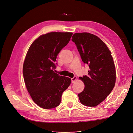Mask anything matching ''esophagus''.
<instances>
[{"label": "esophagus", "instance_id": "1", "mask_svg": "<svg viewBox=\"0 0 133 133\" xmlns=\"http://www.w3.org/2000/svg\"><path fill=\"white\" fill-rule=\"evenodd\" d=\"M77 79V77H74L73 78H71V82L72 83H74L75 82V81Z\"/></svg>", "mask_w": 133, "mask_h": 133}]
</instances>
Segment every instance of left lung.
<instances>
[{"mask_svg": "<svg viewBox=\"0 0 133 133\" xmlns=\"http://www.w3.org/2000/svg\"><path fill=\"white\" fill-rule=\"evenodd\" d=\"M82 62L89 67L88 74L79 77L84 84L78 97L82 104L95 107L104 101L115 86L116 69L111 52L105 43L97 36L89 33L73 34Z\"/></svg>", "mask_w": 133, "mask_h": 133, "instance_id": "left-lung-1", "label": "left lung"}]
</instances>
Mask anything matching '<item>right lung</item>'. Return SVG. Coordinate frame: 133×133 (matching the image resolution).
Here are the masks:
<instances>
[{
  "mask_svg": "<svg viewBox=\"0 0 133 133\" xmlns=\"http://www.w3.org/2000/svg\"><path fill=\"white\" fill-rule=\"evenodd\" d=\"M72 33L51 32L42 35L32 44L27 53L23 74L28 92L43 109H52L61 101L71 79L57 74L56 58L69 42Z\"/></svg>",
  "mask_w": 133,
  "mask_h": 133,
  "instance_id": "obj_1",
  "label": "right lung"
}]
</instances>
